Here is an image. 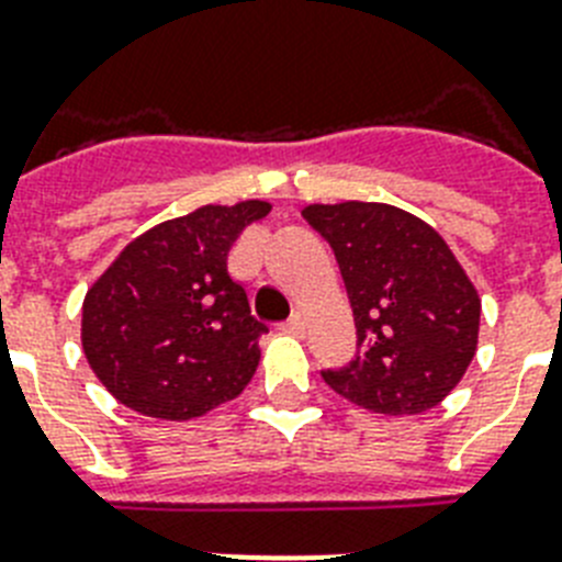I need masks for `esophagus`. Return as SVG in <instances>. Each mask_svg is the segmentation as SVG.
I'll use <instances>...</instances> for the list:
<instances>
[{
  "mask_svg": "<svg viewBox=\"0 0 562 562\" xmlns=\"http://www.w3.org/2000/svg\"><path fill=\"white\" fill-rule=\"evenodd\" d=\"M281 330L290 333V336H304L307 330V322H304V315L301 313H292L284 324H281Z\"/></svg>",
  "mask_w": 562,
  "mask_h": 562,
  "instance_id": "34e87169",
  "label": "esophagus"
}]
</instances>
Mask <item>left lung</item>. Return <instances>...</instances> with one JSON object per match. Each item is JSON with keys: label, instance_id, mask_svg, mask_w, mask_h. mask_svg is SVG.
<instances>
[{"label": "left lung", "instance_id": "obj_1", "mask_svg": "<svg viewBox=\"0 0 562 562\" xmlns=\"http://www.w3.org/2000/svg\"><path fill=\"white\" fill-rule=\"evenodd\" d=\"M336 252L356 318V359L322 370L338 396L384 416L437 407L465 375L480 295L434 226L391 203H310Z\"/></svg>", "mask_w": 562, "mask_h": 562}]
</instances>
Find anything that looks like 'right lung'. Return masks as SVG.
Listing matches in <instances>:
<instances>
[{
    "mask_svg": "<svg viewBox=\"0 0 562 562\" xmlns=\"http://www.w3.org/2000/svg\"><path fill=\"white\" fill-rule=\"evenodd\" d=\"M267 201L201 206L134 238L82 301V350L120 405L187 422L240 396L267 333L226 255Z\"/></svg>",
    "mask_w": 562,
    "mask_h": 562,
    "instance_id": "obj_1",
    "label": "right lung"
}]
</instances>
